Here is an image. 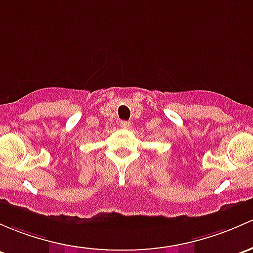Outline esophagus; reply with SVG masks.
<instances>
[{
	"mask_svg": "<svg viewBox=\"0 0 253 253\" xmlns=\"http://www.w3.org/2000/svg\"><path fill=\"white\" fill-rule=\"evenodd\" d=\"M120 126H121V128H124V129H128V128H131L132 124H131V121H121L120 122Z\"/></svg>",
	"mask_w": 253,
	"mask_h": 253,
	"instance_id": "obj_1",
	"label": "esophagus"
}]
</instances>
